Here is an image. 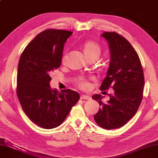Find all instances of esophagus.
Returning a JSON list of instances; mask_svg holds the SVG:
<instances>
[{
	"label": "esophagus",
	"mask_w": 158,
	"mask_h": 158,
	"mask_svg": "<svg viewBox=\"0 0 158 158\" xmlns=\"http://www.w3.org/2000/svg\"><path fill=\"white\" fill-rule=\"evenodd\" d=\"M81 99H86V100H90L91 99V97L89 96H87V95H81Z\"/></svg>",
	"instance_id": "34e87169"
}]
</instances>
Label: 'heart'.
Masks as SVG:
<instances>
[{"label":"heart","mask_w":158,"mask_h":158,"mask_svg":"<svg viewBox=\"0 0 158 158\" xmlns=\"http://www.w3.org/2000/svg\"><path fill=\"white\" fill-rule=\"evenodd\" d=\"M81 49L83 50L84 55L86 58L90 57L92 56H98L99 55L101 52V46L97 42L88 40L83 42L81 45ZM76 84L79 88L82 89H87L89 87V83L87 80L83 77H79L76 80Z\"/></svg>","instance_id":"1"}]
</instances>
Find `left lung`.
Masks as SVG:
<instances>
[{"label":"left lung","mask_w":158,"mask_h":158,"mask_svg":"<svg viewBox=\"0 0 158 158\" xmlns=\"http://www.w3.org/2000/svg\"><path fill=\"white\" fill-rule=\"evenodd\" d=\"M102 36L109 42L110 62L100 90L113 89L114 92L106 103L100 94L92 96L101 106L94 118L102 128L110 130L123 126L135 116L143 99L145 79L140 58L130 42L116 32Z\"/></svg>","instance_id":"obj_1"}]
</instances>
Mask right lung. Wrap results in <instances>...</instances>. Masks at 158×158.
Instances as JSON below:
<instances>
[{"label":"right lung","instance_id":"obj_1","mask_svg":"<svg viewBox=\"0 0 158 158\" xmlns=\"http://www.w3.org/2000/svg\"><path fill=\"white\" fill-rule=\"evenodd\" d=\"M72 31L48 29L41 32L23 50L18 63L17 96L27 116L44 129L62 123L79 99L77 91L52 90L50 74L62 62V52Z\"/></svg>","mask_w":158,"mask_h":158}]
</instances>
